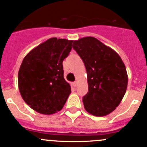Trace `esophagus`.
I'll return each mask as SVG.
<instances>
[{"label": "esophagus", "mask_w": 147, "mask_h": 147, "mask_svg": "<svg viewBox=\"0 0 147 147\" xmlns=\"http://www.w3.org/2000/svg\"><path fill=\"white\" fill-rule=\"evenodd\" d=\"M73 85H74V87H76V86L78 85V82H77V81L74 82H73Z\"/></svg>", "instance_id": "1"}]
</instances>
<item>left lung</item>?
<instances>
[{"label": "left lung", "mask_w": 147, "mask_h": 147, "mask_svg": "<svg viewBox=\"0 0 147 147\" xmlns=\"http://www.w3.org/2000/svg\"><path fill=\"white\" fill-rule=\"evenodd\" d=\"M72 47L84 63L88 92L83 104L88 113L103 117L119 106L128 83L126 67L120 56L97 38L85 37L73 42Z\"/></svg>", "instance_id": "obj_1"}]
</instances>
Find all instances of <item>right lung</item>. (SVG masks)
<instances>
[{
	"label": "right lung",
	"instance_id": "obj_1",
	"mask_svg": "<svg viewBox=\"0 0 147 147\" xmlns=\"http://www.w3.org/2000/svg\"><path fill=\"white\" fill-rule=\"evenodd\" d=\"M73 40L52 38L26 55L18 72V88L25 102L33 110L50 115L63 109L71 93L65 81L63 62Z\"/></svg>",
	"mask_w": 147,
	"mask_h": 147
}]
</instances>
